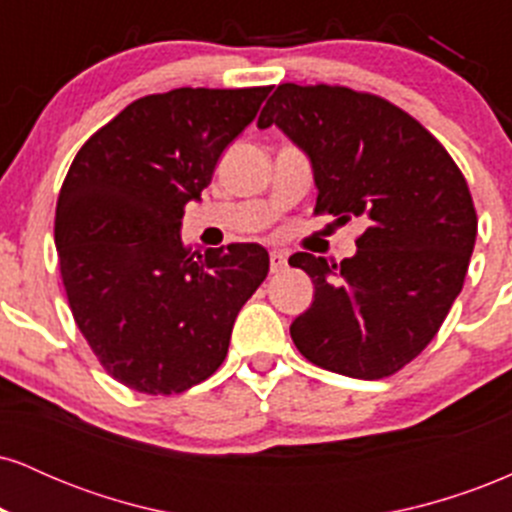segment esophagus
<instances>
[{
	"mask_svg": "<svg viewBox=\"0 0 512 512\" xmlns=\"http://www.w3.org/2000/svg\"><path fill=\"white\" fill-rule=\"evenodd\" d=\"M269 269H272V274L284 272V269H286V252H281V250L269 252Z\"/></svg>",
	"mask_w": 512,
	"mask_h": 512,
	"instance_id": "esophagus-1",
	"label": "esophagus"
}]
</instances>
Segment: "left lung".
<instances>
[{
  "label": "left lung",
  "instance_id": "left-lung-1",
  "mask_svg": "<svg viewBox=\"0 0 512 512\" xmlns=\"http://www.w3.org/2000/svg\"><path fill=\"white\" fill-rule=\"evenodd\" d=\"M276 125L310 156L315 214L361 219L356 255L296 252L313 305L291 325L315 366L361 380L395 375L436 337L467 276L477 209L462 170L395 103L346 86L281 84L257 127Z\"/></svg>",
  "mask_w": 512,
  "mask_h": 512
}]
</instances>
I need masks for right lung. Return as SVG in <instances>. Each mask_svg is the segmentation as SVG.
<instances>
[{
  "instance_id": "right-lung-1",
  "label": "right lung",
  "mask_w": 512,
  "mask_h": 512,
  "mask_svg": "<svg viewBox=\"0 0 512 512\" xmlns=\"http://www.w3.org/2000/svg\"><path fill=\"white\" fill-rule=\"evenodd\" d=\"M269 91L144 96L69 166L55 211L62 284L91 351L129 390L178 395L216 373L240 308L267 279L262 245L190 252L180 219Z\"/></svg>"
}]
</instances>
